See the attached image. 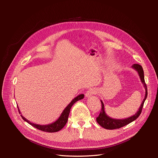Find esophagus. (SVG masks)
<instances>
[{
  "label": "esophagus",
  "mask_w": 158,
  "mask_h": 158,
  "mask_svg": "<svg viewBox=\"0 0 158 158\" xmlns=\"http://www.w3.org/2000/svg\"><path fill=\"white\" fill-rule=\"evenodd\" d=\"M97 92V90L95 88H91L89 89L87 92L85 94V97H89L90 96H92L93 95H94L95 94H96Z\"/></svg>",
  "instance_id": "34e87169"
}]
</instances>
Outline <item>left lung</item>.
Here are the masks:
<instances>
[{"mask_svg":"<svg viewBox=\"0 0 158 158\" xmlns=\"http://www.w3.org/2000/svg\"><path fill=\"white\" fill-rule=\"evenodd\" d=\"M131 67L132 69H134L136 72H138L140 80L142 81V84L143 85V86L145 89V95L144 99L143 100V102H142V104H141L140 107L138 109V111L134 115H132L130 117L124 118V119H114L110 117L106 113L104 103L101 100V102L102 104V109L100 114L98 115V117L97 118V122L99 125H100L101 127H104V129H119L120 127H122L123 126L127 125V124L130 123L131 122L135 120L139 117L141 113H142V110L143 108L145 101L146 100L147 97V85L145 84V79H144V72H143L142 66L138 64H134L131 66Z\"/></svg>","mask_w":158,"mask_h":158,"instance_id":"left-lung-1","label":"left lung"}]
</instances>
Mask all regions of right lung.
<instances>
[{
	"instance_id": "add662e5",
	"label": "right lung",
	"mask_w": 158,
	"mask_h": 158,
	"mask_svg": "<svg viewBox=\"0 0 158 158\" xmlns=\"http://www.w3.org/2000/svg\"><path fill=\"white\" fill-rule=\"evenodd\" d=\"M84 97H85L84 94H80V95H77L76 97H75L73 100L70 102V103L65 107L64 110L63 111L62 113L61 114L60 117L58 118L55 122H54L51 123L46 124V125H40V124H36L35 123L31 122L29 120H27L26 118L23 117L22 114H21V117L23 118V120H25L28 123H29L30 125H31L33 127H35V128H36L39 130L45 131V132H57V131H60L61 129H62L63 128V127L66 125V122H67V121H68L70 109H71L72 106H73V104L75 102H76L77 101L81 100V99L84 98ZM18 110H19V113L21 114L19 107H18Z\"/></svg>"
}]
</instances>
